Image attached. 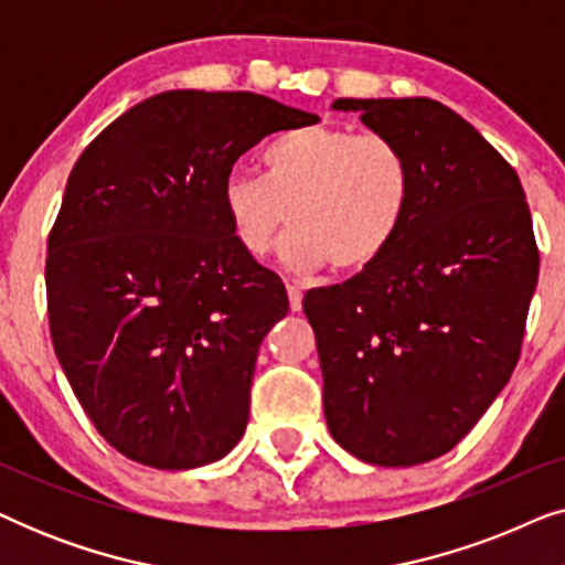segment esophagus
Listing matches in <instances>:
<instances>
[{
  "mask_svg": "<svg viewBox=\"0 0 565 565\" xmlns=\"http://www.w3.org/2000/svg\"><path fill=\"white\" fill-rule=\"evenodd\" d=\"M288 298H290V311H300L303 308V292L296 285H288Z\"/></svg>",
  "mask_w": 565,
  "mask_h": 565,
  "instance_id": "esophagus-1",
  "label": "esophagus"
}]
</instances>
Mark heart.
Instances as JSON below:
<instances>
[{"label":"heart","mask_w":565,"mask_h":565,"mask_svg":"<svg viewBox=\"0 0 565 565\" xmlns=\"http://www.w3.org/2000/svg\"><path fill=\"white\" fill-rule=\"evenodd\" d=\"M238 246L265 257L285 223V265L362 273L396 242L412 200V164L388 136L296 128L262 151V177L231 172L221 190Z\"/></svg>","instance_id":"1"}]
</instances>
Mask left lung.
I'll return each instance as SVG.
<instances>
[{"instance_id": "1", "label": "left lung", "mask_w": 565, "mask_h": 565, "mask_svg": "<svg viewBox=\"0 0 565 565\" xmlns=\"http://www.w3.org/2000/svg\"><path fill=\"white\" fill-rule=\"evenodd\" d=\"M412 164L404 226L381 259L308 290L323 414L354 458L406 468L450 452L520 360L540 254L520 177L427 97L334 99Z\"/></svg>"}]
</instances>
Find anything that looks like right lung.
Instances as JSON below:
<instances>
[{
    "instance_id": "obj_1",
    "label": "right lung",
    "mask_w": 565,
    "mask_h": 565,
    "mask_svg": "<svg viewBox=\"0 0 565 565\" xmlns=\"http://www.w3.org/2000/svg\"><path fill=\"white\" fill-rule=\"evenodd\" d=\"M316 120L254 92L172 89L122 113L74 164L45 259L51 339L126 458L188 470L244 437L259 344L288 292L238 246L221 190L262 138Z\"/></svg>"
}]
</instances>
